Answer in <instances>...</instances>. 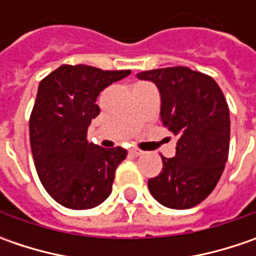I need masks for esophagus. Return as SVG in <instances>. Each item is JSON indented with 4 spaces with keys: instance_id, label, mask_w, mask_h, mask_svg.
<instances>
[{
    "instance_id": "esophagus-1",
    "label": "esophagus",
    "mask_w": 256,
    "mask_h": 256,
    "mask_svg": "<svg viewBox=\"0 0 256 256\" xmlns=\"http://www.w3.org/2000/svg\"><path fill=\"white\" fill-rule=\"evenodd\" d=\"M130 154H131V155H134V156H140V155H142L144 151L138 150V148H131V150H130Z\"/></svg>"
}]
</instances>
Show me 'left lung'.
<instances>
[{
	"mask_svg": "<svg viewBox=\"0 0 256 256\" xmlns=\"http://www.w3.org/2000/svg\"><path fill=\"white\" fill-rule=\"evenodd\" d=\"M161 95V121L176 135L175 156H162V171L148 181L154 198L166 208L188 210L216 186L230 151V110L211 76L186 66L136 74Z\"/></svg>",
	"mask_w": 256,
	"mask_h": 256,
	"instance_id": "8db88e82",
	"label": "left lung"
}]
</instances>
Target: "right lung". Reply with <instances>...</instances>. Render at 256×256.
<instances>
[{"label": "right lung", "instance_id": "1", "mask_svg": "<svg viewBox=\"0 0 256 256\" xmlns=\"http://www.w3.org/2000/svg\"><path fill=\"white\" fill-rule=\"evenodd\" d=\"M130 74L61 65L40 82L30 118L31 151L40 181L65 208L90 210L112 191L115 170L126 150L88 142L86 131L100 114V92Z\"/></svg>", "mask_w": 256, "mask_h": 256}]
</instances>
